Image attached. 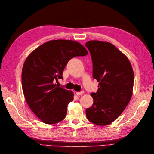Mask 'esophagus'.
<instances>
[{
  "instance_id": "1",
  "label": "esophagus",
  "mask_w": 154,
  "mask_h": 154,
  "mask_svg": "<svg viewBox=\"0 0 154 154\" xmlns=\"http://www.w3.org/2000/svg\"><path fill=\"white\" fill-rule=\"evenodd\" d=\"M84 94V91H81V92H76V94H77V95H78V96L82 95V94Z\"/></svg>"
}]
</instances>
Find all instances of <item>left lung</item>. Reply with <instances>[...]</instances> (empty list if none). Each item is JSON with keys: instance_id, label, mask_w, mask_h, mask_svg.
Listing matches in <instances>:
<instances>
[{"instance_id": "obj_1", "label": "left lung", "mask_w": 154, "mask_h": 154, "mask_svg": "<svg viewBox=\"0 0 154 154\" xmlns=\"http://www.w3.org/2000/svg\"><path fill=\"white\" fill-rule=\"evenodd\" d=\"M93 61V78L99 82L91 94L93 104L86 109L87 119L106 126L119 117L131 99L134 87L132 65L122 51L108 42L91 40L85 44Z\"/></svg>"}]
</instances>
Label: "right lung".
<instances>
[{
	"label": "right lung",
	"instance_id": "1",
	"mask_svg": "<svg viewBox=\"0 0 154 154\" xmlns=\"http://www.w3.org/2000/svg\"><path fill=\"white\" fill-rule=\"evenodd\" d=\"M88 51L76 41L54 40L42 44L26 59L22 71L23 93L28 106L42 122L54 124L63 120L73 91L58 87L67 62Z\"/></svg>",
	"mask_w": 154,
	"mask_h": 154
}]
</instances>
